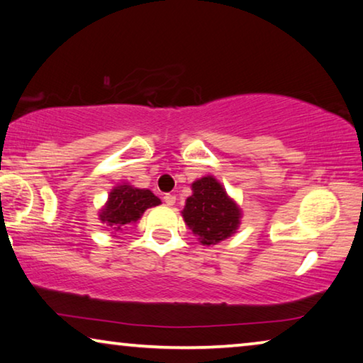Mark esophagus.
I'll use <instances>...</instances> for the list:
<instances>
[{
    "label": "esophagus",
    "mask_w": 363,
    "mask_h": 363,
    "mask_svg": "<svg viewBox=\"0 0 363 363\" xmlns=\"http://www.w3.org/2000/svg\"><path fill=\"white\" fill-rule=\"evenodd\" d=\"M164 201H165L167 206H174L175 201H177V196H175V194H165Z\"/></svg>",
    "instance_id": "obj_1"
}]
</instances>
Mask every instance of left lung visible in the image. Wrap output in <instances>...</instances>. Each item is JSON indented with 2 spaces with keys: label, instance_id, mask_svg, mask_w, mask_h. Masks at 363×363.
Listing matches in <instances>:
<instances>
[{
  "label": "left lung",
  "instance_id": "left-lung-1",
  "mask_svg": "<svg viewBox=\"0 0 363 363\" xmlns=\"http://www.w3.org/2000/svg\"><path fill=\"white\" fill-rule=\"evenodd\" d=\"M191 191L182 216L199 243L211 247L232 237L242 224V209L224 185L216 177L204 175L191 183Z\"/></svg>",
  "mask_w": 363,
  "mask_h": 363
}]
</instances>
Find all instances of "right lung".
Wrapping results in <instances>:
<instances>
[{"instance_id":"right-lung-1","label":"right lung","mask_w":363,"mask_h":363,"mask_svg":"<svg viewBox=\"0 0 363 363\" xmlns=\"http://www.w3.org/2000/svg\"><path fill=\"white\" fill-rule=\"evenodd\" d=\"M160 199L146 188H136L130 183H120L108 193V199L100 208L99 219L111 233L125 230L141 219L144 211L159 206Z\"/></svg>"}]
</instances>
